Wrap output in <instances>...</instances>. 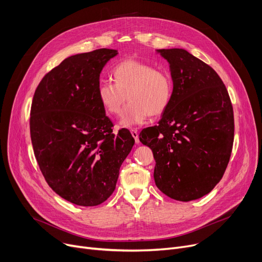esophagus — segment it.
Wrapping results in <instances>:
<instances>
[{
  "mask_svg": "<svg viewBox=\"0 0 262 262\" xmlns=\"http://www.w3.org/2000/svg\"><path fill=\"white\" fill-rule=\"evenodd\" d=\"M130 134H132V136L134 137V139H135L136 143H139V134H138V130L133 128V129H130Z\"/></svg>",
  "mask_w": 262,
  "mask_h": 262,
  "instance_id": "1",
  "label": "esophagus"
}]
</instances>
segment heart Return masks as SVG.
<instances>
[{
    "label": "heart",
    "instance_id": "obj_1",
    "mask_svg": "<svg viewBox=\"0 0 262 262\" xmlns=\"http://www.w3.org/2000/svg\"><path fill=\"white\" fill-rule=\"evenodd\" d=\"M115 82L100 81L96 95L105 112L119 116L126 100L120 121L121 127H133L145 123L150 116L156 117L170 106L174 84L170 73L147 62L126 59L113 69Z\"/></svg>",
    "mask_w": 262,
    "mask_h": 262
}]
</instances>
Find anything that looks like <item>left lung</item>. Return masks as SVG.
<instances>
[{"label": "left lung", "instance_id": "left-lung-1", "mask_svg": "<svg viewBox=\"0 0 262 262\" xmlns=\"http://www.w3.org/2000/svg\"><path fill=\"white\" fill-rule=\"evenodd\" d=\"M170 63V106L140 141L156 161L154 180L169 198L198 200L221 181L230 158L235 124L229 95L213 69L184 49L157 50Z\"/></svg>", "mask_w": 262, "mask_h": 262}]
</instances>
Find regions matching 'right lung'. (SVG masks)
Returning <instances> with one entry per match:
<instances>
[{
  "instance_id": "1",
  "label": "right lung",
  "mask_w": 262,
  "mask_h": 262,
  "mask_svg": "<svg viewBox=\"0 0 262 262\" xmlns=\"http://www.w3.org/2000/svg\"><path fill=\"white\" fill-rule=\"evenodd\" d=\"M117 54L99 49L66 58L41 79L32 102L31 139L41 172L59 196L86 207L113 194L135 143L126 128L113 133L96 95L103 68Z\"/></svg>"
}]
</instances>
